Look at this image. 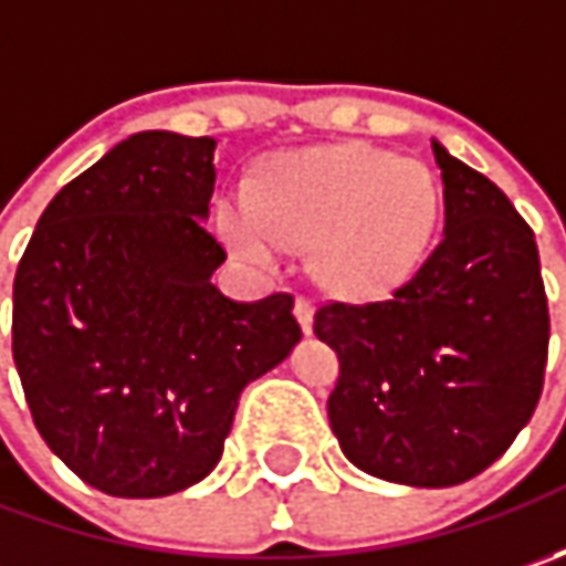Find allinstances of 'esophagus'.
<instances>
[{
	"instance_id": "esophagus-1",
	"label": "esophagus",
	"mask_w": 566,
	"mask_h": 566,
	"mask_svg": "<svg viewBox=\"0 0 566 566\" xmlns=\"http://www.w3.org/2000/svg\"><path fill=\"white\" fill-rule=\"evenodd\" d=\"M295 317L302 324V334L312 337V331H315V305L308 298H295Z\"/></svg>"
}]
</instances>
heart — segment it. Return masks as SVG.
Returning <instances> with one entry per match:
<instances>
[{"mask_svg":"<svg viewBox=\"0 0 566 566\" xmlns=\"http://www.w3.org/2000/svg\"><path fill=\"white\" fill-rule=\"evenodd\" d=\"M441 217V188L419 160L359 142L273 154L249 186V213L223 232L251 264L280 245L312 249L315 283L339 302H378L412 280Z\"/></svg>","mask_w":566,"mask_h":566,"instance_id":"obj_1","label":"heart"}]
</instances>
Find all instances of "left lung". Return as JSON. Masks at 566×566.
Instances as JSON below:
<instances>
[{
	"label": "left lung",
	"mask_w": 566,
	"mask_h": 566,
	"mask_svg": "<svg viewBox=\"0 0 566 566\" xmlns=\"http://www.w3.org/2000/svg\"><path fill=\"white\" fill-rule=\"evenodd\" d=\"M444 239L387 302H331L315 334L339 356L327 419L353 467L447 489L489 469L533 419L548 298L533 229L511 198L431 142Z\"/></svg>",
	"instance_id": "obj_1"
}]
</instances>
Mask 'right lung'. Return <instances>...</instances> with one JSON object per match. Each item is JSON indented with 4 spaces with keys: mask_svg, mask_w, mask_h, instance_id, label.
Wrapping results in <instances>:
<instances>
[{
    "mask_svg": "<svg viewBox=\"0 0 566 566\" xmlns=\"http://www.w3.org/2000/svg\"><path fill=\"white\" fill-rule=\"evenodd\" d=\"M213 138L138 132L55 195L14 273L11 356L55 457L113 497L220 463L239 394L293 353V295L232 302L207 232Z\"/></svg>",
    "mask_w": 566,
    "mask_h": 566,
    "instance_id": "add662e5",
    "label": "right lung"
}]
</instances>
